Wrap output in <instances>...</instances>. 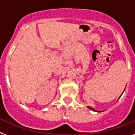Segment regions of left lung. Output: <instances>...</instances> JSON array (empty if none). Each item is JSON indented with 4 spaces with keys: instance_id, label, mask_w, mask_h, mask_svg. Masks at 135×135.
<instances>
[{
    "instance_id": "left-lung-1",
    "label": "left lung",
    "mask_w": 135,
    "mask_h": 135,
    "mask_svg": "<svg viewBox=\"0 0 135 135\" xmlns=\"http://www.w3.org/2000/svg\"><path fill=\"white\" fill-rule=\"evenodd\" d=\"M88 108H89V109H91V110H93V111H95V110H94V109H93V108H90V107H88Z\"/></svg>"
}]
</instances>
